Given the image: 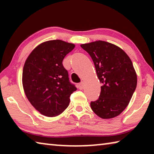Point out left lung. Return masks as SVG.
Masks as SVG:
<instances>
[{
	"instance_id": "obj_1",
	"label": "left lung",
	"mask_w": 154,
	"mask_h": 154,
	"mask_svg": "<svg viewBox=\"0 0 154 154\" xmlns=\"http://www.w3.org/2000/svg\"><path fill=\"white\" fill-rule=\"evenodd\" d=\"M75 46L59 39L45 41L36 46L25 62L23 88L31 105L41 115L51 118L60 115L77 90L62 64Z\"/></svg>"
}]
</instances>
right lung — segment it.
<instances>
[{
	"mask_svg": "<svg viewBox=\"0 0 154 154\" xmlns=\"http://www.w3.org/2000/svg\"><path fill=\"white\" fill-rule=\"evenodd\" d=\"M94 64L101 83L97 100L90 103L99 118L119 116L128 105L137 84L136 71L129 56L119 47L103 41L83 44Z\"/></svg>",
	"mask_w": 154,
	"mask_h": 154,
	"instance_id": "add662e5",
	"label": "right lung"
}]
</instances>
